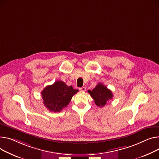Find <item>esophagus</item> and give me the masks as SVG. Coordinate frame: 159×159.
<instances>
[{
  "label": "esophagus",
  "instance_id": "obj_1",
  "mask_svg": "<svg viewBox=\"0 0 159 159\" xmlns=\"http://www.w3.org/2000/svg\"><path fill=\"white\" fill-rule=\"evenodd\" d=\"M86 87H82V88H79V90L80 91H86Z\"/></svg>",
  "mask_w": 159,
  "mask_h": 159
}]
</instances>
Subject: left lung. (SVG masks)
<instances>
[{"mask_svg": "<svg viewBox=\"0 0 159 159\" xmlns=\"http://www.w3.org/2000/svg\"><path fill=\"white\" fill-rule=\"evenodd\" d=\"M88 93L93 98L95 104L100 107H104L113 97L112 91L101 83L98 84L92 91L89 90Z\"/></svg>", "mask_w": 159, "mask_h": 159, "instance_id": "1", "label": "left lung"}]
</instances>
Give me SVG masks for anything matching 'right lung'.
Listing matches in <instances>:
<instances>
[{
    "label": "right lung",
    "instance_id": "obj_1",
    "mask_svg": "<svg viewBox=\"0 0 159 159\" xmlns=\"http://www.w3.org/2000/svg\"><path fill=\"white\" fill-rule=\"evenodd\" d=\"M78 91L71 86H67L64 82L57 80L45 88L41 95L45 106L50 111L59 112L67 106L73 95Z\"/></svg>",
    "mask_w": 159,
    "mask_h": 159
}]
</instances>
